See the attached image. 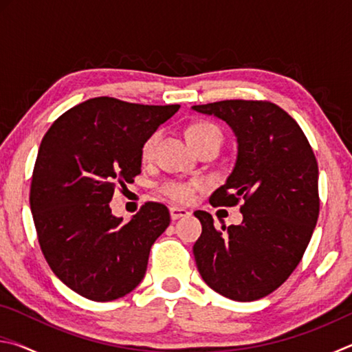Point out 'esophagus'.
Returning a JSON list of instances; mask_svg holds the SVG:
<instances>
[{
	"instance_id": "obj_1",
	"label": "esophagus",
	"mask_w": 352,
	"mask_h": 352,
	"mask_svg": "<svg viewBox=\"0 0 352 352\" xmlns=\"http://www.w3.org/2000/svg\"><path fill=\"white\" fill-rule=\"evenodd\" d=\"M189 214H190V211H188L186 208L170 206V217H172V220H177V219L186 217V216H189Z\"/></svg>"
}]
</instances>
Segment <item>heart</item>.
Instances as JSON below:
<instances>
[{
	"label": "heart",
	"mask_w": 352,
	"mask_h": 352,
	"mask_svg": "<svg viewBox=\"0 0 352 352\" xmlns=\"http://www.w3.org/2000/svg\"><path fill=\"white\" fill-rule=\"evenodd\" d=\"M160 136L162 132L160 130H155L151 135L147 136L146 141L142 142L141 147V157L142 160H151L155 153V148L160 141ZM186 138L190 142L195 151H199L200 147L211 141H222V132L216 126V124L208 122V121H195L189 124L186 129ZM199 188L197 182H177V180H164L160 184V190L164 195H168L169 199L180 201V204H186L190 199L194 197L195 189Z\"/></svg>",
	"instance_id": "b5f03b06"
}]
</instances>
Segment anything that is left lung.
I'll return each mask as SVG.
<instances>
[{"mask_svg":"<svg viewBox=\"0 0 352 352\" xmlns=\"http://www.w3.org/2000/svg\"><path fill=\"white\" fill-rule=\"evenodd\" d=\"M237 136V160L228 180L210 197L212 206H236L241 225L217 228L195 211L201 234L194 258L204 281L234 301H254L276 290L296 269L320 214L318 164L305 132L269 100H220L194 105Z\"/></svg>","mask_w":352,"mask_h":352,"instance_id":"obj_1","label":"left lung"}]
</instances>
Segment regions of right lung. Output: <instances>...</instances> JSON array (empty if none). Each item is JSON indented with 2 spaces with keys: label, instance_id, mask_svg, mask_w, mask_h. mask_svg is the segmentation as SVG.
I'll use <instances>...</instances> for the list:
<instances>
[{
  "label": "right lung",
  "instance_id": "1",
  "mask_svg": "<svg viewBox=\"0 0 352 352\" xmlns=\"http://www.w3.org/2000/svg\"><path fill=\"white\" fill-rule=\"evenodd\" d=\"M178 109L94 98L58 116L41 140L29 195L35 230L51 270L76 294L113 301L144 278L169 210L146 201L122 222L109 204L141 174L142 142Z\"/></svg>",
  "mask_w": 352,
  "mask_h": 352
}]
</instances>
